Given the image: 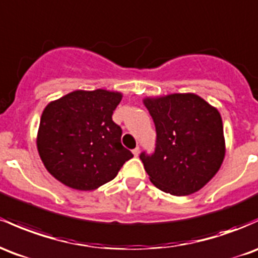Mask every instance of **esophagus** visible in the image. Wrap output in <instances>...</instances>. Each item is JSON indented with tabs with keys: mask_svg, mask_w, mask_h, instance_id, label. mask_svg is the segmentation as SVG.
Wrapping results in <instances>:
<instances>
[{
	"mask_svg": "<svg viewBox=\"0 0 258 258\" xmlns=\"http://www.w3.org/2000/svg\"><path fill=\"white\" fill-rule=\"evenodd\" d=\"M132 153H134L135 157H138V154H140V147H136L134 151H132Z\"/></svg>",
	"mask_w": 258,
	"mask_h": 258,
	"instance_id": "1",
	"label": "esophagus"
}]
</instances>
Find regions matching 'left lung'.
Listing matches in <instances>:
<instances>
[{
    "instance_id": "1",
    "label": "left lung",
    "mask_w": 258,
    "mask_h": 258,
    "mask_svg": "<svg viewBox=\"0 0 258 258\" xmlns=\"http://www.w3.org/2000/svg\"><path fill=\"white\" fill-rule=\"evenodd\" d=\"M157 131L155 151L141 153L154 186L174 196L197 192L222 165L225 141L219 111L192 93L146 98Z\"/></svg>"
}]
</instances>
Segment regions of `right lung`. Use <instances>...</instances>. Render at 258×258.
Instances as JSON below:
<instances>
[{"instance_id": "right-lung-1", "label": "right lung", "mask_w": 258, "mask_h": 258, "mask_svg": "<svg viewBox=\"0 0 258 258\" xmlns=\"http://www.w3.org/2000/svg\"><path fill=\"white\" fill-rule=\"evenodd\" d=\"M122 94L105 89L75 90L47 104L36 146L47 171L63 185L92 191L109 182L134 157L121 144L112 114Z\"/></svg>"}]
</instances>
